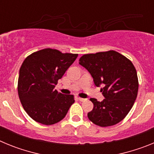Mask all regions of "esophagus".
Returning <instances> with one entry per match:
<instances>
[{
	"mask_svg": "<svg viewBox=\"0 0 154 154\" xmlns=\"http://www.w3.org/2000/svg\"><path fill=\"white\" fill-rule=\"evenodd\" d=\"M78 99H79V100L80 102H83V101H85V99H83V98H80V97H79Z\"/></svg>",
	"mask_w": 154,
	"mask_h": 154,
	"instance_id": "esophagus-1",
	"label": "esophagus"
}]
</instances>
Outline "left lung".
Here are the masks:
<instances>
[{
	"mask_svg": "<svg viewBox=\"0 0 154 154\" xmlns=\"http://www.w3.org/2000/svg\"><path fill=\"white\" fill-rule=\"evenodd\" d=\"M79 63L90 73L96 86L103 85L100 90L105 97L103 101L90 99L94 106L88 112L89 120L102 127L117 124L137 99L139 83L134 65L115 51L84 55Z\"/></svg>",
	"mask_w": 154,
	"mask_h": 154,
	"instance_id": "8db88e82",
	"label": "left lung"
}]
</instances>
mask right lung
<instances>
[{"instance_id": "right-lung-1", "label": "right lung", "mask_w": 154, "mask_h": 154, "mask_svg": "<svg viewBox=\"0 0 154 154\" xmlns=\"http://www.w3.org/2000/svg\"><path fill=\"white\" fill-rule=\"evenodd\" d=\"M77 57L78 54L45 48L24 59L19 71L17 91L23 108L31 119L52 125L65 117L74 103V96L54 89Z\"/></svg>"}]
</instances>
